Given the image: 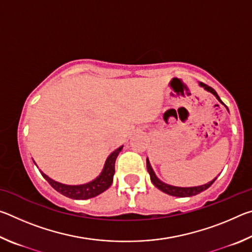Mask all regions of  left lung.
<instances>
[{"instance_id":"1","label":"left lung","mask_w":252,"mask_h":252,"mask_svg":"<svg viewBox=\"0 0 252 252\" xmlns=\"http://www.w3.org/2000/svg\"><path fill=\"white\" fill-rule=\"evenodd\" d=\"M199 85L201 88H203L204 90L212 93L213 95H215L217 97V100H218L220 103H222L225 109L228 110L227 105H225L222 101H221V99L219 97V95L217 94V92L213 90V89L211 87H209V85L204 84L202 82H199ZM229 111V110H228ZM147 169H148V172L149 174H150V179L153 185H155L158 189L161 190L162 192L167 193V194H170V195H173V197H180V198H185V197H192V195H195V194H199L200 192H202V191L207 190L209 187H210L213 182H215V180L217 178L213 179V180L209 181L208 183H206V185H202V186H197V187H176V186H171V185H168V183H165L163 181H161L159 178H158L156 176L155 171H153V169L151 167L150 164V161H149V159L147 158Z\"/></svg>"}]
</instances>
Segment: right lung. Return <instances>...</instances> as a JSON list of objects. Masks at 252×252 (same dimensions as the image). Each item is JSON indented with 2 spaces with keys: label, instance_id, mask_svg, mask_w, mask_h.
<instances>
[{
  "label": "right lung",
  "instance_id": "1",
  "mask_svg": "<svg viewBox=\"0 0 252 252\" xmlns=\"http://www.w3.org/2000/svg\"><path fill=\"white\" fill-rule=\"evenodd\" d=\"M122 149H123V146L118 148L117 150H114L112 153H111V155L106 158L104 167L102 169V171L99 176H97L94 180H92L88 183H84V185H78V186L64 185V183L53 180V179H51L42 171L40 172L45 180L50 183L51 187L54 188L58 192L65 195L67 198L75 199V200H87L90 198H94L100 193L104 192L105 190H108L110 186L112 185L113 176H114V172H116V170H114V164H116L117 157L119 156V153L121 152ZM34 163H35V162H34Z\"/></svg>",
  "mask_w": 252,
  "mask_h": 252
}]
</instances>
